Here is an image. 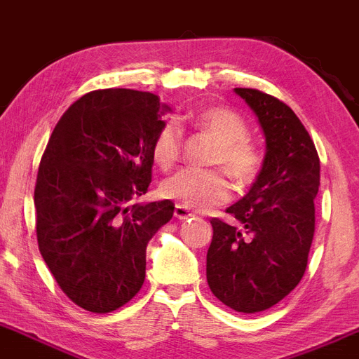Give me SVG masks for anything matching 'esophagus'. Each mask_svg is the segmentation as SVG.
I'll return each instance as SVG.
<instances>
[{
  "label": "esophagus",
  "mask_w": 359,
  "mask_h": 359,
  "mask_svg": "<svg viewBox=\"0 0 359 359\" xmlns=\"http://www.w3.org/2000/svg\"><path fill=\"white\" fill-rule=\"evenodd\" d=\"M174 216L177 217V219L185 221V219H189V217H192V216H194V212L189 211V209H187V208H184V205L177 204V205H175V209H174Z\"/></svg>",
  "instance_id": "obj_1"
}]
</instances>
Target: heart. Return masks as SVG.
I'll list each match as a JSON object with an SVG mask.
<instances>
[{"instance_id":"b5f03b06","label":"heart","mask_w":359,"mask_h":359,"mask_svg":"<svg viewBox=\"0 0 359 359\" xmlns=\"http://www.w3.org/2000/svg\"><path fill=\"white\" fill-rule=\"evenodd\" d=\"M194 128L204 131L217 142L211 163L221 165L236 182L248 184L262 167V155L250 142V130L240 114L226 108H205L189 116ZM182 150V133L174 123H168L156 133L151 155L156 165L170 168L179 160ZM160 192L167 199L196 211H209L221 205L231 196L228 179L222 170H197L184 168L168 177L160 185Z\"/></svg>"}]
</instances>
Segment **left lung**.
I'll list each match as a JSON object with an SVG mask.
<instances>
[{
	"instance_id": "1",
	"label": "left lung",
	"mask_w": 359,
	"mask_h": 359,
	"mask_svg": "<svg viewBox=\"0 0 359 359\" xmlns=\"http://www.w3.org/2000/svg\"><path fill=\"white\" fill-rule=\"evenodd\" d=\"M234 93L258 116L266 155L250 192L226 209L240 226L211 219L205 275L224 306L255 314L280 302L306 273L320 165L311 135L285 102L258 89Z\"/></svg>"
}]
</instances>
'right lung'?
<instances>
[{
    "label": "right lung",
    "instance_id": "right-lung-1",
    "mask_svg": "<svg viewBox=\"0 0 359 359\" xmlns=\"http://www.w3.org/2000/svg\"><path fill=\"white\" fill-rule=\"evenodd\" d=\"M163 109L156 94L97 89L62 114L35 184L36 241L74 304L96 314L123 307L145 282L147 245L174 216L148 191Z\"/></svg>",
    "mask_w": 359,
    "mask_h": 359
}]
</instances>
